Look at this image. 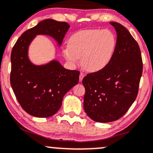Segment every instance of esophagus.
I'll list each match as a JSON object with an SVG mask.
<instances>
[{"label": "esophagus", "mask_w": 153, "mask_h": 153, "mask_svg": "<svg viewBox=\"0 0 153 153\" xmlns=\"http://www.w3.org/2000/svg\"><path fill=\"white\" fill-rule=\"evenodd\" d=\"M84 76H85V75L83 74V73H80V77H79V80H80V82H81L82 80V79H83Z\"/></svg>", "instance_id": "esophagus-1"}]
</instances>
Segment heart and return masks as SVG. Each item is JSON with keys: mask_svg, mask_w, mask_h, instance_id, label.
Masks as SVG:
<instances>
[{"mask_svg": "<svg viewBox=\"0 0 153 153\" xmlns=\"http://www.w3.org/2000/svg\"><path fill=\"white\" fill-rule=\"evenodd\" d=\"M115 35L109 30L88 29L75 32L62 51L65 59L77 65L81 58L82 67L89 72L102 71L109 65L116 49Z\"/></svg>", "mask_w": 153, "mask_h": 153, "instance_id": "obj_1", "label": "heart"}]
</instances>
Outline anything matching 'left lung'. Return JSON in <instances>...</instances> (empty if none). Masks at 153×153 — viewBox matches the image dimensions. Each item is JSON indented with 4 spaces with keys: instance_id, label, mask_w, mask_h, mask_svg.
Instances as JSON below:
<instances>
[{
    "instance_id": "1",
    "label": "left lung",
    "mask_w": 153,
    "mask_h": 153,
    "mask_svg": "<svg viewBox=\"0 0 153 153\" xmlns=\"http://www.w3.org/2000/svg\"><path fill=\"white\" fill-rule=\"evenodd\" d=\"M117 33V45L105 68L82 79L85 93L84 110L98 123L117 120L126 114L137 97L143 73L140 49L123 25L110 23Z\"/></svg>"
}]
</instances>
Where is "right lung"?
I'll list each match as a JSON object with an SVG mask.
<instances>
[{
	"mask_svg": "<svg viewBox=\"0 0 153 153\" xmlns=\"http://www.w3.org/2000/svg\"><path fill=\"white\" fill-rule=\"evenodd\" d=\"M69 24L53 19L40 21L25 31L13 48L10 85L22 108L38 117H48L60 108L64 95L78 84L80 72L65 69L56 60L35 65L28 57L31 42L38 35L48 36L60 47Z\"/></svg>",
	"mask_w": 153,
	"mask_h": 153,
	"instance_id": "obj_1",
	"label": "right lung"
}]
</instances>
